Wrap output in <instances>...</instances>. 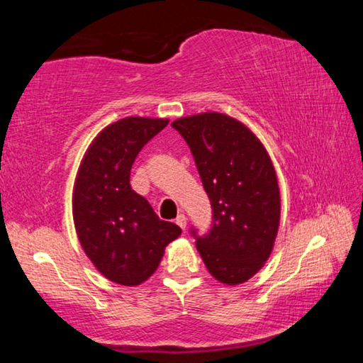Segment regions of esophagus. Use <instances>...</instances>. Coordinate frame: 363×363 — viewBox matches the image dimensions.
<instances>
[{
  "label": "esophagus",
  "instance_id": "esophagus-1",
  "mask_svg": "<svg viewBox=\"0 0 363 363\" xmlns=\"http://www.w3.org/2000/svg\"><path fill=\"white\" fill-rule=\"evenodd\" d=\"M176 224L181 227V229L184 230L186 229V225H187V218H186V214H177V218H176Z\"/></svg>",
  "mask_w": 363,
  "mask_h": 363
}]
</instances>
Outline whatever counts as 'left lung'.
Listing matches in <instances>:
<instances>
[{
	"label": "left lung",
	"instance_id": "8db88e82",
	"mask_svg": "<svg viewBox=\"0 0 363 363\" xmlns=\"http://www.w3.org/2000/svg\"><path fill=\"white\" fill-rule=\"evenodd\" d=\"M192 152L213 208V224L196 250L214 279L250 280L272 253L280 223V190L261 140L242 121L206 112L171 123Z\"/></svg>",
	"mask_w": 363,
	"mask_h": 363
}]
</instances>
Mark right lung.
<instances>
[{
    "instance_id": "1",
    "label": "right lung",
    "mask_w": 363,
    "mask_h": 363,
    "mask_svg": "<svg viewBox=\"0 0 363 363\" xmlns=\"http://www.w3.org/2000/svg\"><path fill=\"white\" fill-rule=\"evenodd\" d=\"M168 125L163 118L128 116L97 134L73 187V223L86 256L115 284L136 286L155 272L181 227L160 219L130 184L138 153Z\"/></svg>"
}]
</instances>
